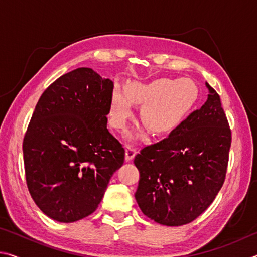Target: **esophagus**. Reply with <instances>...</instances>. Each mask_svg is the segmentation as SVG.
Returning <instances> with one entry per match:
<instances>
[{"label": "esophagus", "mask_w": 257, "mask_h": 257, "mask_svg": "<svg viewBox=\"0 0 257 257\" xmlns=\"http://www.w3.org/2000/svg\"><path fill=\"white\" fill-rule=\"evenodd\" d=\"M137 153L136 147L133 145H127L125 146V160L130 161L135 158V155Z\"/></svg>", "instance_id": "34e87169"}]
</instances>
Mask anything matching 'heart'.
<instances>
[{
  "instance_id": "1",
  "label": "heart",
  "mask_w": 257,
  "mask_h": 257,
  "mask_svg": "<svg viewBox=\"0 0 257 257\" xmlns=\"http://www.w3.org/2000/svg\"><path fill=\"white\" fill-rule=\"evenodd\" d=\"M198 97L196 84L188 78H158L149 82H132L128 92L115 86L111 94L108 118L113 128L121 130L133 115L134 102L145 104L141 118L150 132L162 134L170 129Z\"/></svg>"
}]
</instances>
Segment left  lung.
<instances>
[{"label": "left lung", "mask_w": 257, "mask_h": 257, "mask_svg": "<svg viewBox=\"0 0 257 257\" xmlns=\"http://www.w3.org/2000/svg\"><path fill=\"white\" fill-rule=\"evenodd\" d=\"M210 90L205 104L162 141L135 156L139 208L155 222L187 224L214 201L222 187L231 146V130L220 96Z\"/></svg>", "instance_id": "1"}]
</instances>
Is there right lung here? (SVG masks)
Returning <instances> with one entry per match:
<instances>
[{
	"instance_id": "add662e5",
	"label": "right lung",
	"mask_w": 257,
	"mask_h": 257,
	"mask_svg": "<svg viewBox=\"0 0 257 257\" xmlns=\"http://www.w3.org/2000/svg\"><path fill=\"white\" fill-rule=\"evenodd\" d=\"M112 80L90 68L58 78L42 94L23 143L30 196L51 219L70 223L96 210L124 149L108 132Z\"/></svg>"
}]
</instances>
